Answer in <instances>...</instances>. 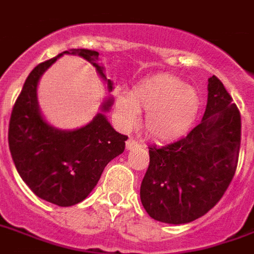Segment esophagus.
<instances>
[{
	"instance_id": "esophagus-1",
	"label": "esophagus",
	"mask_w": 254,
	"mask_h": 254,
	"mask_svg": "<svg viewBox=\"0 0 254 254\" xmlns=\"http://www.w3.org/2000/svg\"><path fill=\"white\" fill-rule=\"evenodd\" d=\"M138 146H140V142H138V141H135L134 138H131V137L127 141V150H133V149L138 148Z\"/></svg>"
}]
</instances>
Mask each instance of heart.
Wrapping results in <instances>:
<instances>
[{"instance_id":"heart-1","label":"heart","mask_w":254,"mask_h":254,"mask_svg":"<svg viewBox=\"0 0 254 254\" xmlns=\"http://www.w3.org/2000/svg\"><path fill=\"white\" fill-rule=\"evenodd\" d=\"M201 97L193 86L170 74L154 75L134 85L129 94L119 93L114 110L124 127H134L138 112H146L145 130L156 140L183 137L196 123Z\"/></svg>"}]
</instances>
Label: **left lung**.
Instances as JSON below:
<instances>
[{
    "mask_svg": "<svg viewBox=\"0 0 254 254\" xmlns=\"http://www.w3.org/2000/svg\"><path fill=\"white\" fill-rule=\"evenodd\" d=\"M241 116L216 75L208 80L204 117L181 140L149 148L141 183L145 210L166 224L194 221L221 200L239 162Z\"/></svg>",
    "mask_w": 254,
    "mask_h": 254,
    "instance_id": "obj_1",
    "label": "left lung"
}]
</instances>
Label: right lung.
Masks as SVG:
<instances>
[{
  "instance_id": "right-lung-1",
  "label": "right lung",
  "mask_w": 254,
  "mask_h": 254,
  "mask_svg": "<svg viewBox=\"0 0 254 254\" xmlns=\"http://www.w3.org/2000/svg\"><path fill=\"white\" fill-rule=\"evenodd\" d=\"M75 54L96 67L108 85L104 67L98 65L100 53L89 49H71L37 65L25 81L11 110L9 123V149L15 169L42 200L58 206H71L84 201L94 189L105 166L125 149L127 135L116 131L106 119L113 104L112 97L85 127L74 130H60L46 123L37 101V85L48 67L63 54Z\"/></svg>"
}]
</instances>
